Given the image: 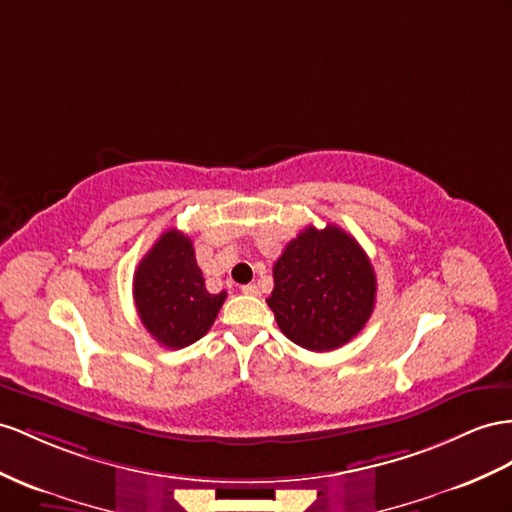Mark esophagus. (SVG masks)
Instances as JSON below:
<instances>
[{
    "label": "esophagus",
    "mask_w": 512,
    "mask_h": 512,
    "mask_svg": "<svg viewBox=\"0 0 512 512\" xmlns=\"http://www.w3.org/2000/svg\"><path fill=\"white\" fill-rule=\"evenodd\" d=\"M242 292L246 296H257L259 294V287L255 283H248V285H242Z\"/></svg>",
    "instance_id": "1"
}]
</instances>
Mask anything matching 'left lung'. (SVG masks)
<instances>
[{"instance_id": "8db88e82", "label": "left lung", "mask_w": 512, "mask_h": 512, "mask_svg": "<svg viewBox=\"0 0 512 512\" xmlns=\"http://www.w3.org/2000/svg\"><path fill=\"white\" fill-rule=\"evenodd\" d=\"M266 300L279 329L300 348L329 352L348 344L370 320L376 274L359 242L335 225L307 227L272 268Z\"/></svg>"}]
</instances>
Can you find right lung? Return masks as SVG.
Returning <instances> with one entry per match:
<instances>
[{"label": "right lung", "instance_id": "add662e5", "mask_svg": "<svg viewBox=\"0 0 512 512\" xmlns=\"http://www.w3.org/2000/svg\"><path fill=\"white\" fill-rule=\"evenodd\" d=\"M227 292L209 294L186 233L168 229L134 272V303L157 344L186 348L201 339L218 316Z\"/></svg>", "mask_w": 512, "mask_h": 512}]
</instances>
